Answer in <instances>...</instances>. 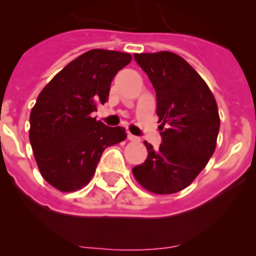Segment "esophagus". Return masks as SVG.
Returning <instances> with one entry per match:
<instances>
[{"label":"esophagus","instance_id":"34e87169","mask_svg":"<svg viewBox=\"0 0 256 256\" xmlns=\"http://www.w3.org/2000/svg\"><path fill=\"white\" fill-rule=\"evenodd\" d=\"M128 140H130V141H136V142H138V141H141L140 138H138V136L132 135V134H130V132H128Z\"/></svg>","mask_w":256,"mask_h":256}]
</instances>
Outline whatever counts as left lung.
Instances as JSON below:
<instances>
[{
  "label": "left lung",
  "mask_w": 256,
  "mask_h": 256,
  "mask_svg": "<svg viewBox=\"0 0 256 256\" xmlns=\"http://www.w3.org/2000/svg\"><path fill=\"white\" fill-rule=\"evenodd\" d=\"M156 90L162 144L144 141L147 158L132 168L135 180L154 194L190 184L216 151L220 118L216 98L202 76L176 53L135 54Z\"/></svg>",
  "instance_id": "left-lung-1"
}]
</instances>
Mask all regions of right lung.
Instances as JSON below:
<instances>
[{"mask_svg":"<svg viewBox=\"0 0 256 256\" xmlns=\"http://www.w3.org/2000/svg\"><path fill=\"white\" fill-rule=\"evenodd\" d=\"M131 54L92 49L64 66L40 92L30 116V141L38 170L60 192L90 182L102 151L126 138L92 112L109 99L110 84Z\"/></svg>","mask_w":256,"mask_h":256,"instance_id":"right-lung-1","label":"right lung"}]
</instances>
